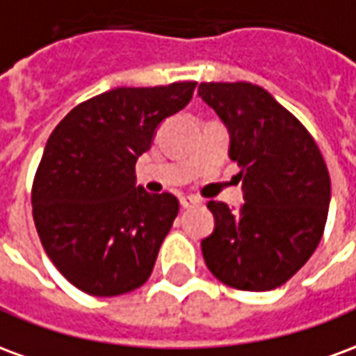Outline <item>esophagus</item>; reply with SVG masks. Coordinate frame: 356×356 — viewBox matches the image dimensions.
<instances>
[{
  "label": "esophagus",
  "instance_id": "esophagus-1",
  "mask_svg": "<svg viewBox=\"0 0 356 356\" xmlns=\"http://www.w3.org/2000/svg\"><path fill=\"white\" fill-rule=\"evenodd\" d=\"M179 202H181V208H194V206H198L200 204V200L198 198H194V196H181L179 198Z\"/></svg>",
  "mask_w": 356,
  "mask_h": 356
}]
</instances>
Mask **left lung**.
Masks as SVG:
<instances>
[{"mask_svg": "<svg viewBox=\"0 0 356 356\" xmlns=\"http://www.w3.org/2000/svg\"><path fill=\"white\" fill-rule=\"evenodd\" d=\"M198 95L231 135L244 206L209 200L216 229L202 240L217 280L244 291L275 290L318 246L330 206V175L321 150L298 118L259 86L209 81Z\"/></svg>", "mask_w": 356, "mask_h": 356, "instance_id": "obj_1", "label": "left lung"}]
</instances>
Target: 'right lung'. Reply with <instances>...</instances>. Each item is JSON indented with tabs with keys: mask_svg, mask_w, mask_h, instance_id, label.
<instances>
[{
	"mask_svg": "<svg viewBox=\"0 0 356 356\" xmlns=\"http://www.w3.org/2000/svg\"><path fill=\"white\" fill-rule=\"evenodd\" d=\"M194 88L196 81L110 89L70 110L51 133L32 211L45 254L78 290L112 298L148 280L179 200L135 185V163Z\"/></svg>",
	"mask_w": 356,
	"mask_h": 356,
	"instance_id": "right-lung-1",
	"label": "right lung"
}]
</instances>
